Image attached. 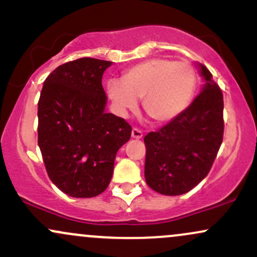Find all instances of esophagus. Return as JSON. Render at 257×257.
Listing matches in <instances>:
<instances>
[{"instance_id":"esophagus-1","label":"esophagus","mask_w":257,"mask_h":257,"mask_svg":"<svg viewBox=\"0 0 257 257\" xmlns=\"http://www.w3.org/2000/svg\"><path fill=\"white\" fill-rule=\"evenodd\" d=\"M132 137L134 139H141V138H143V132H141L140 129L134 128L132 131Z\"/></svg>"}]
</instances>
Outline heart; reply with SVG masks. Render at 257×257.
Listing matches in <instances>:
<instances>
[{
    "label": "heart",
    "instance_id": "obj_1",
    "mask_svg": "<svg viewBox=\"0 0 257 257\" xmlns=\"http://www.w3.org/2000/svg\"><path fill=\"white\" fill-rule=\"evenodd\" d=\"M197 88V72L191 64L156 58L126 70L122 81L111 79L107 93L122 114L143 107L156 122L178 117L190 105Z\"/></svg>",
    "mask_w": 257,
    "mask_h": 257
}]
</instances>
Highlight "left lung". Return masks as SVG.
<instances>
[{"label":"left lung","instance_id":"8db88e82","mask_svg":"<svg viewBox=\"0 0 257 257\" xmlns=\"http://www.w3.org/2000/svg\"><path fill=\"white\" fill-rule=\"evenodd\" d=\"M205 84L178 117L144 138L145 179L156 192L179 196L210 172L223 139V95L213 75L200 65Z\"/></svg>","mask_w":257,"mask_h":257}]
</instances>
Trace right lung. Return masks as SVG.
<instances>
[{"mask_svg": "<svg viewBox=\"0 0 257 257\" xmlns=\"http://www.w3.org/2000/svg\"><path fill=\"white\" fill-rule=\"evenodd\" d=\"M112 63L79 58L53 71L38 100V146L49 179L75 198H90L110 184L116 153L132 126L106 113L102 73Z\"/></svg>", "mask_w": 257, "mask_h": 257, "instance_id": "1", "label": "right lung"}]
</instances>
